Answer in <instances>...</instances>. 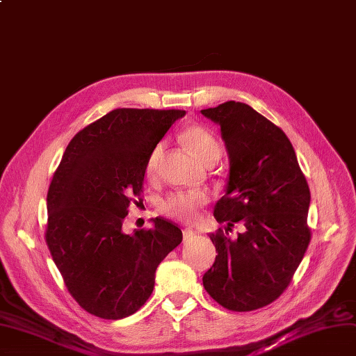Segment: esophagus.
<instances>
[{"mask_svg": "<svg viewBox=\"0 0 356 356\" xmlns=\"http://www.w3.org/2000/svg\"><path fill=\"white\" fill-rule=\"evenodd\" d=\"M182 234H184V240H190V238H193V237L197 236V232L193 231V229H190V228H186V229L182 231Z\"/></svg>", "mask_w": 356, "mask_h": 356, "instance_id": "1", "label": "esophagus"}]
</instances>
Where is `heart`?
<instances>
[{"instance_id":"obj_1","label":"heart","mask_w":356,"mask_h":356,"mask_svg":"<svg viewBox=\"0 0 356 356\" xmlns=\"http://www.w3.org/2000/svg\"><path fill=\"white\" fill-rule=\"evenodd\" d=\"M181 141L187 147V150L197 159L200 163H206L212 159H219L220 145L213 134L200 125L187 127L181 132ZM163 145L157 144L153 147L145 162L147 175H153L161 161ZM207 203V195L203 191H179L172 193L162 202L161 209L174 218L186 222H194L199 219L200 209Z\"/></svg>"}]
</instances>
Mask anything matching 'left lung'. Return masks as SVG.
Returning a JSON list of instances; mask_svg holds the SVG:
<instances>
[{
  "mask_svg": "<svg viewBox=\"0 0 356 356\" xmlns=\"http://www.w3.org/2000/svg\"><path fill=\"white\" fill-rule=\"evenodd\" d=\"M202 115L220 127L229 161L213 216L225 231L244 225L234 240L209 234L218 256L203 286L229 311H254L286 290L308 249L309 187L286 134L254 108L227 102Z\"/></svg>",
  "mask_w": 356,
  "mask_h": 356,
  "instance_id": "1",
  "label": "left lung"
}]
</instances>
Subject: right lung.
<instances>
[{
	"instance_id": "right-lung-1",
	"label": "right lung",
	"mask_w": 356,
	"mask_h": 356,
	"mask_svg": "<svg viewBox=\"0 0 356 356\" xmlns=\"http://www.w3.org/2000/svg\"><path fill=\"white\" fill-rule=\"evenodd\" d=\"M184 115L112 110L72 138L50 184L48 249L73 299L103 320L136 314L153 293L159 264L182 241L162 218L131 234L122 227L141 195L147 157Z\"/></svg>"
}]
</instances>
